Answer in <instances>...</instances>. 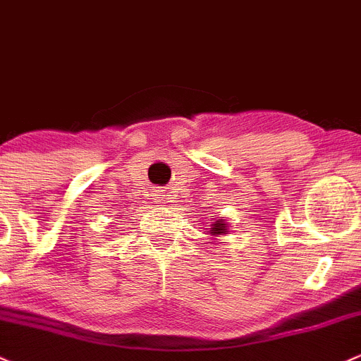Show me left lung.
Returning <instances> with one entry per match:
<instances>
[{"label": "left lung", "instance_id": "left-lung-1", "mask_svg": "<svg viewBox=\"0 0 361 361\" xmlns=\"http://www.w3.org/2000/svg\"><path fill=\"white\" fill-rule=\"evenodd\" d=\"M205 229H207L209 235H211L212 238L216 240L217 236L228 235L229 224L226 223V219H223V217H214V216H212V224H211V228H205Z\"/></svg>", "mask_w": 361, "mask_h": 361}]
</instances>
